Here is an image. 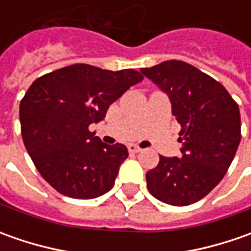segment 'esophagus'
Segmentation results:
<instances>
[{"label":"esophagus","instance_id":"34e87169","mask_svg":"<svg viewBox=\"0 0 251 251\" xmlns=\"http://www.w3.org/2000/svg\"><path fill=\"white\" fill-rule=\"evenodd\" d=\"M128 151H130L131 153H138V152H141V148L140 147H137V145H134V144H131V145H128Z\"/></svg>","mask_w":251,"mask_h":251}]
</instances>
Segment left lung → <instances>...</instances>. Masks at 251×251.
Segmentation results:
<instances>
[{"instance_id": "8db88e82", "label": "left lung", "mask_w": 251, "mask_h": 251, "mask_svg": "<svg viewBox=\"0 0 251 251\" xmlns=\"http://www.w3.org/2000/svg\"><path fill=\"white\" fill-rule=\"evenodd\" d=\"M172 103L181 126V158L159 156L147 173L150 193L184 207L204 198L224 178L240 142V111L227 91L196 67L169 60L141 68Z\"/></svg>"}]
</instances>
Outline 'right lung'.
<instances>
[{"mask_svg": "<svg viewBox=\"0 0 251 251\" xmlns=\"http://www.w3.org/2000/svg\"><path fill=\"white\" fill-rule=\"evenodd\" d=\"M142 79L134 70L74 64L30 85L19 106L22 138L34 166L60 194L91 200L113 187L128 151L101 142L89 126Z\"/></svg>", "mask_w": 251, "mask_h": 251, "instance_id": "obj_1", "label": "right lung"}]
</instances>
